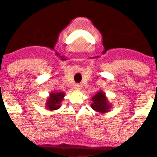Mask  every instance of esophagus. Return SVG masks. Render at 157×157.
<instances>
[{"mask_svg":"<svg viewBox=\"0 0 157 157\" xmlns=\"http://www.w3.org/2000/svg\"><path fill=\"white\" fill-rule=\"evenodd\" d=\"M75 88L76 90H81L82 85H80V84H75Z\"/></svg>","mask_w":157,"mask_h":157,"instance_id":"obj_1","label":"esophagus"}]
</instances>
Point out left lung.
I'll return each instance as SVG.
<instances>
[{
	"label": "left lung",
	"instance_id": "obj_1",
	"mask_svg": "<svg viewBox=\"0 0 157 157\" xmlns=\"http://www.w3.org/2000/svg\"><path fill=\"white\" fill-rule=\"evenodd\" d=\"M91 100H92L91 108L101 114L107 113L112 108V105H111V103H109V101L107 98L105 93H104L102 90L98 91Z\"/></svg>",
	"mask_w": 157,
	"mask_h": 157
}]
</instances>
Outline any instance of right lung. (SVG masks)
<instances>
[{"label":"right lung","instance_id":"right-lung-1","mask_svg":"<svg viewBox=\"0 0 157 157\" xmlns=\"http://www.w3.org/2000/svg\"><path fill=\"white\" fill-rule=\"evenodd\" d=\"M65 93L57 92V91H52L49 94L45 102L46 109L49 111H55L59 109L61 105V101L63 100Z\"/></svg>","mask_w":157,"mask_h":157}]
</instances>
